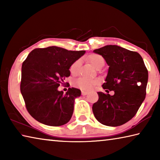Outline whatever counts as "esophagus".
<instances>
[{"label":"esophagus","mask_w":160,"mask_h":160,"mask_svg":"<svg viewBox=\"0 0 160 160\" xmlns=\"http://www.w3.org/2000/svg\"><path fill=\"white\" fill-rule=\"evenodd\" d=\"M88 94V92H86V91H82V95L85 96V95H87V94Z\"/></svg>","instance_id":"34e87169"}]
</instances>
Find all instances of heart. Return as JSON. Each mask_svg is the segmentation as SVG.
Masks as SVG:
<instances>
[{
	"label": "heart",
	"instance_id": "obj_1",
	"mask_svg": "<svg viewBox=\"0 0 160 160\" xmlns=\"http://www.w3.org/2000/svg\"><path fill=\"white\" fill-rule=\"evenodd\" d=\"M88 60L90 63L96 68H99L104 65L105 61L102 56L96 53H92L88 56ZM81 65V60L78 59L72 63L70 67V72L72 75H77L79 72L80 68ZM97 80L88 79L85 78H80L77 80L75 81L74 85L77 88L81 89L82 90H91L97 85Z\"/></svg>",
	"mask_w": 160,
	"mask_h": 160
}]
</instances>
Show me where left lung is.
<instances>
[{
    "label": "left lung",
    "mask_w": 160,
    "mask_h": 160,
    "mask_svg": "<svg viewBox=\"0 0 160 160\" xmlns=\"http://www.w3.org/2000/svg\"><path fill=\"white\" fill-rule=\"evenodd\" d=\"M105 59L109 70L102 88L107 94L97 92L99 99L92 106L99 123L118 126L136 114L146 95L148 71L138 53L116 45H107L93 51ZM113 90L115 94H108Z\"/></svg>",
    "instance_id": "1"
}]
</instances>
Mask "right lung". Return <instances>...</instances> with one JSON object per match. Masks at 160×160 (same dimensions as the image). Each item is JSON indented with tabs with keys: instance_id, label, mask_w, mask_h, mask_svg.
Wrapping results in <instances>:
<instances>
[{
	"instance_id": "obj_1",
	"label": "right lung",
	"mask_w": 160,
	"mask_h": 160,
	"mask_svg": "<svg viewBox=\"0 0 160 160\" xmlns=\"http://www.w3.org/2000/svg\"><path fill=\"white\" fill-rule=\"evenodd\" d=\"M85 53L49 47L35 48L29 53L22 66L20 91L27 110L37 121L60 126L70 120L75 99L81 91L69 88L63 94L58 88L70 76V66Z\"/></svg>"
}]
</instances>
